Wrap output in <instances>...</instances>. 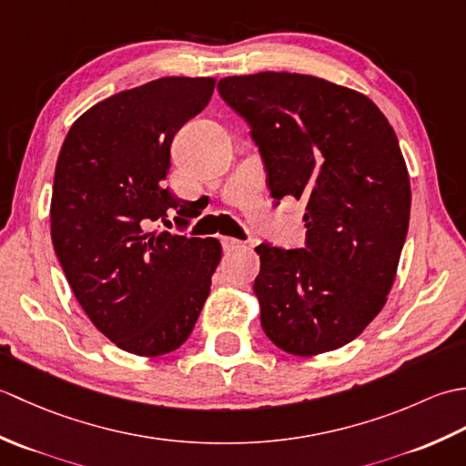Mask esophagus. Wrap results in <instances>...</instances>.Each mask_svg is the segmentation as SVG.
Listing matches in <instances>:
<instances>
[{"instance_id": "34e87169", "label": "esophagus", "mask_w": 466, "mask_h": 466, "mask_svg": "<svg viewBox=\"0 0 466 466\" xmlns=\"http://www.w3.org/2000/svg\"><path fill=\"white\" fill-rule=\"evenodd\" d=\"M220 242H222V248H224L226 252L236 250V248H242V246H244V242L236 240V238H230V236H222Z\"/></svg>"}]
</instances>
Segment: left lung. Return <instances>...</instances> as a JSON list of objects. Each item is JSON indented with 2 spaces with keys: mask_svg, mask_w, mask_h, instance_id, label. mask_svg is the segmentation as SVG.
<instances>
[{
  "mask_svg": "<svg viewBox=\"0 0 466 466\" xmlns=\"http://www.w3.org/2000/svg\"><path fill=\"white\" fill-rule=\"evenodd\" d=\"M218 92L250 126L272 204H304V248L256 246L262 329L296 356L340 349L382 310L407 240L397 134L369 97L314 76H230Z\"/></svg>",
  "mask_w": 466,
  "mask_h": 466,
  "instance_id": "obj_1",
  "label": "left lung"
}]
</instances>
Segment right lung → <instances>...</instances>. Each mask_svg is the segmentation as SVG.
I'll list each match as a JSON object with an SVG mask.
<instances>
[{
    "label": "right lung",
    "instance_id": "add662e5",
    "mask_svg": "<svg viewBox=\"0 0 466 466\" xmlns=\"http://www.w3.org/2000/svg\"><path fill=\"white\" fill-rule=\"evenodd\" d=\"M214 77H160L82 114L59 152L52 242L74 296L122 350L167 354L187 340L210 294L216 238L147 232L190 224V208L164 187L177 130L210 102Z\"/></svg>",
    "mask_w": 466,
    "mask_h": 466
}]
</instances>
